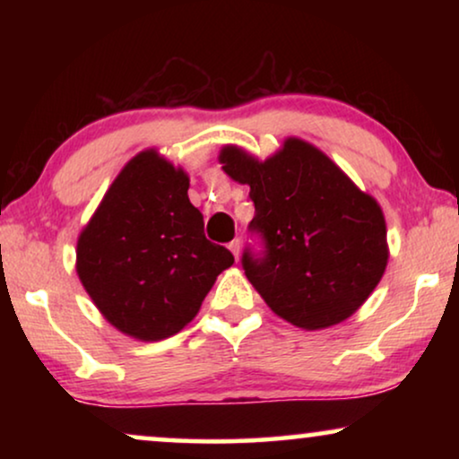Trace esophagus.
<instances>
[{"mask_svg":"<svg viewBox=\"0 0 459 459\" xmlns=\"http://www.w3.org/2000/svg\"><path fill=\"white\" fill-rule=\"evenodd\" d=\"M230 250H231V255H234V259L238 261V256H240V240L230 242Z\"/></svg>","mask_w":459,"mask_h":459,"instance_id":"obj_1","label":"esophagus"}]
</instances>
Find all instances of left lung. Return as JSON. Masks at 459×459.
<instances>
[{
    "instance_id": "8db88e82",
    "label": "left lung",
    "mask_w": 459,
    "mask_h": 459,
    "mask_svg": "<svg viewBox=\"0 0 459 459\" xmlns=\"http://www.w3.org/2000/svg\"><path fill=\"white\" fill-rule=\"evenodd\" d=\"M219 162L231 179L250 186L248 230L263 238L265 250H244L242 267L269 309L303 330L353 316L386 269L380 204L299 137H288L263 162L225 146Z\"/></svg>"
}]
</instances>
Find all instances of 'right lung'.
Returning <instances> with one entry per match:
<instances>
[{
  "instance_id": "1",
  "label": "right lung",
  "mask_w": 459,
  "mask_h": 459,
  "mask_svg": "<svg viewBox=\"0 0 459 459\" xmlns=\"http://www.w3.org/2000/svg\"><path fill=\"white\" fill-rule=\"evenodd\" d=\"M190 178L156 150L134 156L77 240V273L100 313L137 341L192 322L234 255L204 238Z\"/></svg>"
}]
</instances>
